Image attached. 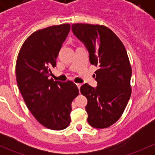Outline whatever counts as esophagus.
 Listing matches in <instances>:
<instances>
[{"label": "esophagus", "mask_w": 155, "mask_h": 155, "mask_svg": "<svg viewBox=\"0 0 155 155\" xmlns=\"http://www.w3.org/2000/svg\"><path fill=\"white\" fill-rule=\"evenodd\" d=\"M76 85H77V87H78V88H80V87L82 86V84L81 83H76Z\"/></svg>", "instance_id": "34e87169"}]
</instances>
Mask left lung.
Here are the masks:
<instances>
[{
    "label": "left lung",
    "instance_id": "1",
    "mask_svg": "<svg viewBox=\"0 0 155 155\" xmlns=\"http://www.w3.org/2000/svg\"><path fill=\"white\" fill-rule=\"evenodd\" d=\"M74 35L85 44L95 71L97 87L85 84L80 87L86 97L87 122L95 128H107L122 115L130 97L132 69L124 44L104 25L76 23Z\"/></svg>",
    "mask_w": 155,
    "mask_h": 155
}]
</instances>
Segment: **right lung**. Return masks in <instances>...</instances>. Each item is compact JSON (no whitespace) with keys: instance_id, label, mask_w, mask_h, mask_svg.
<instances>
[{"instance_id":"add662e5","label":"right lung","mask_w":155,"mask_h":155,"mask_svg":"<svg viewBox=\"0 0 155 155\" xmlns=\"http://www.w3.org/2000/svg\"><path fill=\"white\" fill-rule=\"evenodd\" d=\"M70 30V24H63L33 33L20 48L15 66L18 89L30 112L40 124L54 130L70 124L72 101L79 94L74 82L48 79Z\"/></svg>"}]
</instances>
